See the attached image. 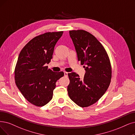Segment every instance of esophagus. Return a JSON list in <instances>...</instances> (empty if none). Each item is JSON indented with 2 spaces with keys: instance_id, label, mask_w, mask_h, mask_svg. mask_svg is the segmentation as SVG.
I'll use <instances>...</instances> for the list:
<instances>
[{
  "instance_id": "esophagus-1",
  "label": "esophagus",
  "mask_w": 135,
  "mask_h": 135,
  "mask_svg": "<svg viewBox=\"0 0 135 135\" xmlns=\"http://www.w3.org/2000/svg\"><path fill=\"white\" fill-rule=\"evenodd\" d=\"M68 76V73L67 72H64V76L67 77Z\"/></svg>"
}]
</instances>
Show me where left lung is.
I'll list each match as a JSON object with an SVG mask.
<instances>
[{
  "label": "left lung",
  "mask_w": 135,
  "mask_h": 135,
  "mask_svg": "<svg viewBox=\"0 0 135 135\" xmlns=\"http://www.w3.org/2000/svg\"><path fill=\"white\" fill-rule=\"evenodd\" d=\"M69 34L86 73L83 80L76 73L68 74V95L78 106L88 107L96 103L109 88L112 77L110 59L100 41L89 32L74 30Z\"/></svg>",
  "instance_id": "8db88e82"
}]
</instances>
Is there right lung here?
<instances>
[{
  "mask_svg": "<svg viewBox=\"0 0 135 135\" xmlns=\"http://www.w3.org/2000/svg\"><path fill=\"white\" fill-rule=\"evenodd\" d=\"M63 31L47 32L29 41L21 50L14 70L15 84L30 103L41 107L52 98L56 82L64 75L45 64L52 58L54 47Z\"/></svg>",
  "mask_w": 135,
  "mask_h": 135,
  "instance_id": "obj_1",
  "label": "right lung"
}]
</instances>
